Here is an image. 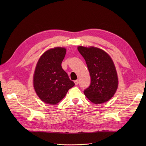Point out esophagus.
<instances>
[{
	"label": "esophagus",
	"mask_w": 146,
	"mask_h": 146,
	"mask_svg": "<svg viewBox=\"0 0 146 146\" xmlns=\"http://www.w3.org/2000/svg\"><path fill=\"white\" fill-rule=\"evenodd\" d=\"M78 82H79L78 80H75V81H74V83H75V85H78Z\"/></svg>",
	"instance_id": "34e87169"
}]
</instances>
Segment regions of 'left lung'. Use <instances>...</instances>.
Returning <instances> with one entry per match:
<instances>
[{"mask_svg":"<svg viewBox=\"0 0 146 146\" xmlns=\"http://www.w3.org/2000/svg\"><path fill=\"white\" fill-rule=\"evenodd\" d=\"M78 50L85 59L91 76L90 86L84 90V94L94 104L108 101L118 86L117 72L111 57L94 47L78 46Z\"/></svg>","mask_w":146,"mask_h":146,"instance_id":"obj_1","label":"left lung"}]
</instances>
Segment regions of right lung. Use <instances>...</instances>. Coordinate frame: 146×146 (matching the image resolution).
Segmentation results:
<instances>
[{"label": "right lung", "instance_id": "right-lung-1", "mask_svg": "<svg viewBox=\"0 0 146 146\" xmlns=\"http://www.w3.org/2000/svg\"><path fill=\"white\" fill-rule=\"evenodd\" d=\"M66 50L63 47L51 48L39 59L33 76L37 95L44 102L55 105L62 100L75 85L61 67Z\"/></svg>", "mask_w": 146, "mask_h": 146}]
</instances>
